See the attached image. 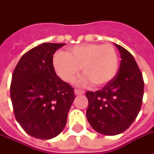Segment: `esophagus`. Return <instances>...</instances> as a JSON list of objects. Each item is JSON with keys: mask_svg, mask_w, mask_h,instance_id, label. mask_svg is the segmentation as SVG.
Returning <instances> with one entry per match:
<instances>
[{"mask_svg": "<svg viewBox=\"0 0 154 154\" xmlns=\"http://www.w3.org/2000/svg\"><path fill=\"white\" fill-rule=\"evenodd\" d=\"M74 92H75V95H83L84 94V92L83 91H81V90H78V89H75V91H74Z\"/></svg>", "mask_w": 154, "mask_h": 154, "instance_id": "1", "label": "esophagus"}]
</instances>
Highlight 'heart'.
<instances>
[{
  "instance_id": "1",
  "label": "heart",
  "mask_w": 154,
  "mask_h": 154,
  "mask_svg": "<svg viewBox=\"0 0 154 154\" xmlns=\"http://www.w3.org/2000/svg\"><path fill=\"white\" fill-rule=\"evenodd\" d=\"M53 66L59 77L72 82L81 68L84 75L76 81L80 87L94 82L102 87L112 80L118 68V57L112 45L83 44L71 48L68 52L59 51L53 57Z\"/></svg>"
}]
</instances>
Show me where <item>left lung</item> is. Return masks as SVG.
I'll use <instances>...</instances> for the list:
<instances>
[{"label":"left lung","instance_id":"1","mask_svg":"<svg viewBox=\"0 0 154 154\" xmlns=\"http://www.w3.org/2000/svg\"><path fill=\"white\" fill-rule=\"evenodd\" d=\"M121 63L117 75L102 90L87 92V119L96 132L114 136L129 128L143 103L144 82L129 51L118 44Z\"/></svg>","mask_w":154,"mask_h":154}]
</instances>
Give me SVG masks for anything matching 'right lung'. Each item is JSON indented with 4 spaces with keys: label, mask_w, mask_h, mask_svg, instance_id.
Returning <instances> with one entry per match:
<instances>
[{
    "label": "right lung",
    "mask_w": 154,
    "mask_h": 154,
    "mask_svg": "<svg viewBox=\"0 0 154 154\" xmlns=\"http://www.w3.org/2000/svg\"><path fill=\"white\" fill-rule=\"evenodd\" d=\"M65 43H42L25 53L14 70L11 100L17 121L30 136L42 140L62 133L75 94L57 76L55 51Z\"/></svg>",
    "instance_id": "add662e5"
}]
</instances>
